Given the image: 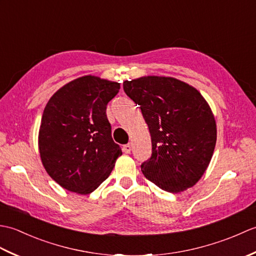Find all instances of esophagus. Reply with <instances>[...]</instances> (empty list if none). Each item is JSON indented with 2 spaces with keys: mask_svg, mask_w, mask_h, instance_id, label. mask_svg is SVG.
<instances>
[{
  "mask_svg": "<svg viewBox=\"0 0 256 256\" xmlns=\"http://www.w3.org/2000/svg\"><path fill=\"white\" fill-rule=\"evenodd\" d=\"M131 150H132V146L130 144H126V145L123 146V152L125 154H130V153H131Z\"/></svg>",
  "mask_w": 256,
  "mask_h": 256,
  "instance_id": "obj_1",
  "label": "esophagus"
}]
</instances>
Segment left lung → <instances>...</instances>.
<instances>
[{
  "mask_svg": "<svg viewBox=\"0 0 256 256\" xmlns=\"http://www.w3.org/2000/svg\"><path fill=\"white\" fill-rule=\"evenodd\" d=\"M123 89L140 106L152 140L144 176L168 192H182L202 177L214 155L216 124L200 92L172 77L125 80Z\"/></svg>",
  "mask_w": 256,
  "mask_h": 256,
  "instance_id": "1",
  "label": "left lung"
}]
</instances>
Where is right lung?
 <instances>
[{"label":"right lung","instance_id":"add662e5","mask_svg":"<svg viewBox=\"0 0 256 256\" xmlns=\"http://www.w3.org/2000/svg\"><path fill=\"white\" fill-rule=\"evenodd\" d=\"M118 90V82L89 74L64 84L47 102L38 133L40 160L69 192L91 194L122 155L106 118L108 103Z\"/></svg>","mask_w":256,"mask_h":256}]
</instances>
